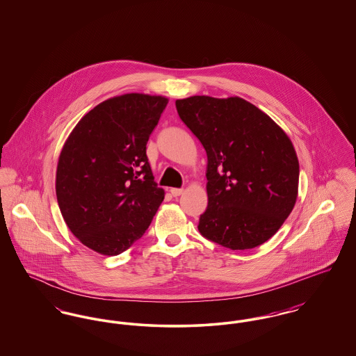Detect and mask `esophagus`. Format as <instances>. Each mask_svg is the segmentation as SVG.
Masks as SVG:
<instances>
[{"instance_id": "esophagus-1", "label": "esophagus", "mask_w": 356, "mask_h": 356, "mask_svg": "<svg viewBox=\"0 0 356 356\" xmlns=\"http://www.w3.org/2000/svg\"><path fill=\"white\" fill-rule=\"evenodd\" d=\"M183 192H184L183 188H172V189H170V193H172V196H175V197L183 195Z\"/></svg>"}]
</instances>
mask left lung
Here are the masks:
<instances>
[{
	"label": "left lung",
	"mask_w": 356,
	"mask_h": 356,
	"mask_svg": "<svg viewBox=\"0 0 356 356\" xmlns=\"http://www.w3.org/2000/svg\"><path fill=\"white\" fill-rule=\"evenodd\" d=\"M176 109L207 152L205 238L231 250L271 238L293 209L299 161L286 132L240 97L192 96Z\"/></svg>",
	"instance_id": "obj_1"
}]
</instances>
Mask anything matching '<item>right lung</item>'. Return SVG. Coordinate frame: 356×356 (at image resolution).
Instances as JSON below:
<instances>
[{"instance_id":"1","label":"right lung","mask_w":356,"mask_h":356,"mask_svg":"<svg viewBox=\"0 0 356 356\" xmlns=\"http://www.w3.org/2000/svg\"><path fill=\"white\" fill-rule=\"evenodd\" d=\"M168 99L128 93L89 111L60 153L56 195L70 232L108 256L145 234L164 200L147 143Z\"/></svg>"}]
</instances>
